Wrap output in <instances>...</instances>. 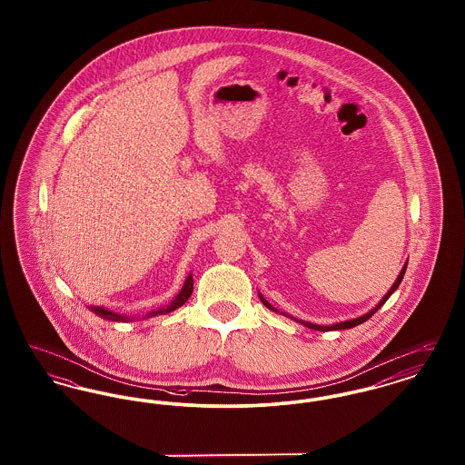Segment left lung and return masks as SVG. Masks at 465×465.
<instances>
[{
  "label": "left lung",
  "mask_w": 465,
  "mask_h": 465,
  "mask_svg": "<svg viewBox=\"0 0 465 465\" xmlns=\"http://www.w3.org/2000/svg\"><path fill=\"white\" fill-rule=\"evenodd\" d=\"M408 265V263H406ZM406 265L402 266V270H401V273H399L398 279H396V282H394V286L389 289V292L383 296V300L376 305L375 309L371 310V312H368L366 315H362V317H357V319H352V321H345V322H338V324H332V326H317V324H312V322H305V321H298V319H294V321H298L300 324H303V326H307L310 330H317V331H332V330H349V328H354L357 324H362V322H366L373 313H375L376 310L380 309L389 298H391V294L399 288V284H401V281H402V277H404V272H406ZM260 300L263 302V305H266L270 310H275L268 302H266L265 298L260 294ZM277 312V310H275Z\"/></svg>",
  "instance_id": "left-lung-1"
}]
</instances>
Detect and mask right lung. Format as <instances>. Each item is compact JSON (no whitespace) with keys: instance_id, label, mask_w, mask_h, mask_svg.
<instances>
[{"instance_id":"add662e5","label":"right lung","mask_w":465,"mask_h":465,"mask_svg":"<svg viewBox=\"0 0 465 465\" xmlns=\"http://www.w3.org/2000/svg\"><path fill=\"white\" fill-rule=\"evenodd\" d=\"M192 291H193V279H192V275H188V279H186L184 286H183L181 292L177 294L176 298H174L167 307H162V309L153 310L152 313H148V317H153V315H163V313H169V312L176 310L177 307L184 305V303H186V300L190 298ZM92 312H94V313H97V315H99V317H103V319H108V321H131V317L118 315V313H114V312H111V310L103 309V307H92Z\"/></svg>"}]
</instances>
